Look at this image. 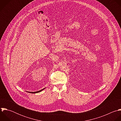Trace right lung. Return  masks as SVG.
Returning a JSON list of instances; mask_svg holds the SVG:
<instances>
[{"label": "right lung", "instance_id": "right-lung-1", "mask_svg": "<svg viewBox=\"0 0 121 121\" xmlns=\"http://www.w3.org/2000/svg\"><path fill=\"white\" fill-rule=\"evenodd\" d=\"M46 88H44V89H42V90H40V91H34V92H30V91H28V92H29V93H38V92H40V91H41L42 90H43L44 89H45Z\"/></svg>", "mask_w": 121, "mask_h": 121}]
</instances>
